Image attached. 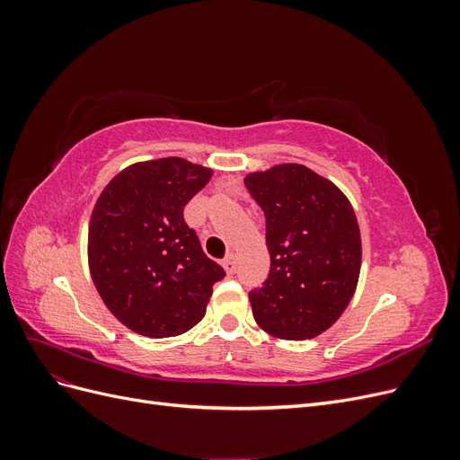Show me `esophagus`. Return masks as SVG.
I'll return each instance as SVG.
<instances>
[{
	"instance_id": "34e87169",
	"label": "esophagus",
	"mask_w": 460,
	"mask_h": 460,
	"mask_svg": "<svg viewBox=\"0 0 460 460\" xmlns=\"http://www.w3.org/2000/svg\"><path fill=\"white\" fill-rule=\"evenodd\" d=\"M222 267H225V270L232 276L235 274V270H238V259H235L234 253H228L225 259H222Z\"/></svg>"
}]
</instances>
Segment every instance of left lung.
I'll return each instance as SVG.
<instances>
[{
    "label": "left lung",
    "mask_w": 460,
    "mask_h": 460,
    "mask_svg": "<svg viewBox=\"0 0 460 460\" xmlns=\"http://www.w3.org/2000/svg\"><path fill=\"white\" fill-rule=\"evenodd\" d=\"M267 218L270 272L249 291L257 324L280 340H313L349 305L360 272V232L338 186L303 164L245 176Z\"/></svg>",
    "instance_id": "obj_1"
}]
</instances>
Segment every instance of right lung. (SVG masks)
Listing matches in <instances>:
<instances>
[{"label": "right lung", "mask_w": 460, "mask_h": 460, "mask_svg": "<svg viewBox=\"0 0 460 460\" xmlns=\"http://www.w3.org/2000/svg\"><path fill=\"white\" fill-rule=\"evenodd\" d=\"M211 176L180 157L136 163L93 207L92 280L107 309L140 336L172 338L196 326L213 284L226 276L184 220V207Z\"/></svg>", "instance_id": "1"}]
</instances>
